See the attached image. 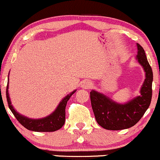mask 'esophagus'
<instances>
[{"mask_svg":"<svg viewBox=\"0 0 160 160\" xmlns=\"http://www.w3.org/2000/svg\"><path fill=\"white\" fill-rule=\"evenodd\" d=\"M82 87L84 89H88V88H90L92 87V82L91 81L86 79L84 80L83 82H82Z\"/></svg>","mask_w":160,"mask_h":160,"instance_id":"1","label":"esophagus"}]
</instances>
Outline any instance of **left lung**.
<instances>
[{"mask_svg":"<svg viewBox=\"0 0 160 160\" xmlns=\"http://www.w3.org/2000/svg\"><path fill=\"white\" fill-rule=\"evenodd\" d=\"M138 62L145 72V78L140 95L126 103L115 102L102 93L92 90L90 92L92 108L98 124L107 130L118 131L132 128L142 118L151 103L153 74L142 47L137 43Z\"/></svg>","mask_w":160,"mask_h":160,"instance_id":"obj_1","label":"left lung"}]
</instances>
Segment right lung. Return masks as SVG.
I'll return each mask as SVG.
<instances>
[{
    "label": "right lung",
    "mask_w": 160,
    "mask_h": 160,
    "mask_svg": "<svg viewBox=\"0 0 160 160\" xmlns=\"http://www.w3.org/2000/svg\"><path fill=\"white\" fill-rule=\"evenodd\" d=\"M75 92H76V90H74L70 94L67 95L61 101V102L58 106L56 110L51 114H50L47 117H45L43 118H41V119H31V118H28L27 117L20 114L19 113H18L14 109L13 106L12 105V102H11L10 97H9L8 84L7 88H6V97H7L8 104V107L10 108L11 111L12 112L15 118L18 120V122L23 127H25L28 130L32 131V132H50L59 130L64 124V122H65L66 105H67L68 99H70L71 96Z\"/></svg>",
    "instance_id": "right-lung-1"
}]
</instances>
